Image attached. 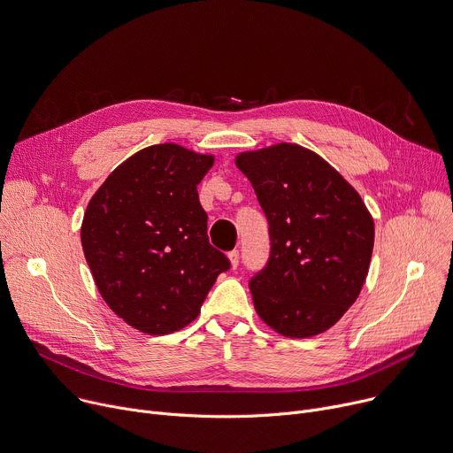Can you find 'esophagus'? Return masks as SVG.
Here are the masks:
<instances>
[{"mask_svg": "<svg viewBox=\"0 0 453 453\" xmlns=\"http://www.w3.org/2000/svg\"><path fill=\"white\" fill-rule=\"evenodd\" d=\"M229 262H231V267L233 269H236L238 267V264H240V253H238V250H234V251H231L229 255Z\"/></svg>", "mask_w": 453, "mask_h": 453, "instance_id": "1", "label": "esophagus"}]
</instances>
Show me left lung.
<instances>
[{
    "instance_id": "1",
    "label": "left lung",
    "mask_w": 453,
    "mask_h": 453,
    "mask_svg": "<svg viewBox=\"0 0 453 453\" xmlns=\"http://www.w3.org/2000/svg\"><path fill=\"white\" fill-rule=\"evenodd\" d=\"M234 162L269 222V260L250 281L258 316L289 338L325 333L361 293L372 217L331 164L303 146L280 142Z\"/></svg>"
}]
</instances>
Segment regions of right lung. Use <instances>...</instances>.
Segmentation results:
<instances>
[{
    "label": "right lung",
    "instance_id": "right-lung-1",
    "mask_svg": "<svg viewBox=\"0 0 453 453\" xmlns=\"http://www.w3.org/2000/svg\"><path fill=\"white\" fill-rule=\"evenodd\" d=\"M213 155L155 144L117 166L92 196L81 243L108 307L146 334L191 323L231 267L208 238L196 186Z\"/></svg>",
    "mask_w": 453,
    "mask_h": 453
}]
</instances>
